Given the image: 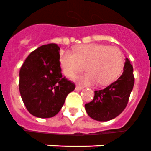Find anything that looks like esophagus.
<instances>
[{
  "label": "esophagus",
  "instance_id": "esophagus-1",
  "mask_svg": "<svg viewBox=\"0 0 151 151\" xmlns=\"http://www.w3.org/2000/svg\"><path fill=\"white\" fill-rule=\"evenodd\" d=\"M82 89H83V86H76V90H81Z\"/></svg>",
  "mask_w": 151,
  "mask_h": 151
}]
</instances>
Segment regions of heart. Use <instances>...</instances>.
Segmentation results:
<instances>
[{
    "label": "heart",
    "instance_id": "obj_1",
    "mask_svg": "<svg viewBox=\"0 0 151 151\" xmlns=\"http://www.w3.org/2000/svg\"><path fill=\"white\" fill-rule=\"evenodd\" d=\"M64 76L72 79L86 66L87 73L78 78L79 83L91 85L98 82L108 85L119 77L123 68L124 55L119 48L105 44H83L75 48V53L65 51L59 58Z\"/></svg>",
    "mask_w": 151,
    "mask_h": 151
}]
</instances>
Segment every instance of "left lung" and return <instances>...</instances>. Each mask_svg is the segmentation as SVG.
Masks as SVG:
<instances>
[{
	"label": "left lung",
	"instance_id": "1",
	"mask_svg": "<svg viewBox=\"0 0 151 151\" xmlns=\"http://www.w3.org/2000/svg\"><path fill=\"white\" fill-rule=\"evenodd\" d=\"M133 68L126 58L124 72L119 79L102 90H95L94 97L86 104L88 115L96 121L106 122L116 118L127 105L134 86Z\"/></svg>",
	"mask_w": 151,
	"mask_h": 151
}]
</instances>
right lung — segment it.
I'll use <instances>...</instances> for the list:
<instances>
[{"label":"right lung","instance_id":"right-lung-1","mask_svg":"<svg viewBox=\"0 0 151 151\" xmlns=\"http://www.w3.org/2000/svg\"><path fill=\"white\" fill-rule=\"evenodd\" d=\"M60 47L55 43L40 47L27 57L19 72V91L30 114L46 119L56 115L74 83L62 76Z\"/></svg>","mask_w":151,"mask_h":151}]
</instances>
